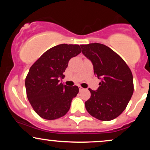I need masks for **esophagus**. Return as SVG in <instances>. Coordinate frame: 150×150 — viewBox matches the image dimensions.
Instances as JSON below:
<instances>
[{"label": "esophagus", "instance_id": "esophagus-1", "mask_svg": "<svg viewBox=\"0 0 150 150\" xmlns=\"http://www.w3.org/2000/svg\"><path fill=\"white\" fill-rule=\"evenodd\" d=\"M84 89V88L83 87H79V90H80V92H81V91H82Z\"/></svg>", "mask_w": 150, "mask_h": 150}]
</instances>
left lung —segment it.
I'll list each match as a JSON object with an SVG mask.
<instances>
[{"label": "left lung", "mask_w": 150, "mask_h": 150, "mask_svg": "<svg viewBox=\"0 0 150 150\" xmlns=\"http://www.w3.org/2000/svg\"><path fill=\"white\" fill-rule=\"evenodd\" d=\"M82 53L92 61L94 73L100 79L97 90L90 88L85 108L91 116L108 121L123 113L133 94L132 74L119 55L99 43L80 45Z\"/></svg>", "instance_id": "8db88e82"}]
</instances>
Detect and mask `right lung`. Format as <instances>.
I'll return each mask as SVG.
<instances>
[{"label": "right lung", "instance_id": "1", "mask_svg": "<svg viewBox=\"0 0 150 150\" xmlns=\"http://www.w3.org/2000/svg\"><path fill=\"white\" fill-rule=\"evenodd\" d=\"M81 53L77 44H59L51 48L31 66L25 79L27 96L39 116L54 120L65 116L79 92L77 86L59 82L70 58Z\"/></svg>", "mask_w": 150, "mask_h": 150}]
</instances>
